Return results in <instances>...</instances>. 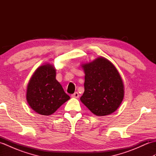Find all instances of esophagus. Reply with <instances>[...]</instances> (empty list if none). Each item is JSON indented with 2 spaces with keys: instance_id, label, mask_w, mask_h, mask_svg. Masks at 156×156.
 Segmentation results:
<instances>
[{
  "instance_id": "esophagus-1",
  "label": "esophagus",
  "mask_w": 156,
  "mask_h": 156,
  "mask_svg": "<svg viewBox=\"0 0 156 156\" xmlns=\"http://www.w3.org/2000/svg\"><path fill=\"white\" fill-rule=\"evenodd\" d=\"M72 98H79V94H78V92H74V94H72Z\"/></svg>"
}]
</instances>
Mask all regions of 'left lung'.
I'll use <instances>...</instances> for the list:
<instances>
[{"mask_svg":"<svg viewBox=\"0 0 156 156\" xmlns=\"http://www.w3.org/2000/svg\"><path fill=\"white\" fill-rule=\"evenodd\" d=\"M84 92L80 101L94 115L102 117L114 112L123 100V82L117 69L104 57L82 64Z\"/></svg>","mask_w":156,"mask_h":156,"instance_id":"1","label":"left lung"}]
</instances>
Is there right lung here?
<instances>
[{
  "instance_id": "add662e5",
  "label": "right lung",
  "mask_w": 156,
  "mask_h": 156,
  "mask_svg": "<svg viewBox=\"0 0 156 156\" xmlns=\"http://www.w3.org/2000/svg\"><path fill=\"white\" fill-rule=\"evenodd\" d=\"M55 76L54 66L47 63L37 68L29 80L26 99L30 107L39 115H52L70 98Z\"/></svg>"
}]
</instances>
